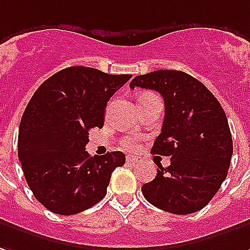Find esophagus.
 <instances>
[{
    "label": "esophagus",
    "instance_id": "34e87169",
    "mask_svg": "<svg viewBox=\"0 0 250 250\" xmlns=\"http://www.w3.org/2000/svg\"><path fill=\"white\" fill-rule=\"evenodd\" d=\"M127 162H128V164H138L139 160H138V158H134V157H127Z\"/></svg>",
    "mask_w": 250,
    "mask_h": 250
}]
</instances>
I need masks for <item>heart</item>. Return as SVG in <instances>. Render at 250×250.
I'll list each match as a JSON object with an SVG mask.
<instances>
[{
  "instance_id": "obj_1",
  "label": "heart",
  "mask_w": 250,
  "mask_h": 250,
  "mask_svg": "<svg viewBox=\"0 0 250 250\" xmlns=\"http://www.w3.org/2000/svg\"><path fill=\"white\" fill-rule=\"evenodd\" d=\"M149 96H153L151 93H146V95H142L141 97H139V100H142V99H145V97H149ZM125 149H128V150H132V149H135L137 146H135V141L134 139H130V138H127L125 141Z\"/></svg>"
}]
</instances>
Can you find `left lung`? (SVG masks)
I'll return each instance as SVG.
<instances>
[{
	"label": "left lung",
	"mask_w": 250,
	"mask_h": 250,
	"mask_svg": "<svg viewBox=\"0 0 250 250\" xmlns=\"http://www.w3.org/2000/svg\"><path fill=\"white\" fill-rule=\"evenodd\" d=\"M154 89L164 97L165 116L151 153L170 157L157 164V176L142 186L145 199L160 210L187 215L202 210L228 176L233 141L216 97L184 71L157 70L137 76L130 88Z\"/></svg>",
	"instance_id": "8db88e82"
}]
</instances>
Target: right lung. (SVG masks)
I'll use <instances>...</instances> for the list:
<instances>
[{
  "label": "right lung",
  "mask_w": 250,
  "mask_h": 250,
  "mask_svg": "<svg viewBox=\"0 0 250 250\" xmlns=\"http://www.w3.org/2000/svg\"><path fill=\"white\" fill-rule=\"evenodd\" d=\"M131 74L71 66L40 85L22 113L17 151L28 187L46 208L74 215L100 202L125 155L90 157L89 130L104 125L108 100Z\"/></svg>",
  "instance_id": "1"
}]
</instances>
